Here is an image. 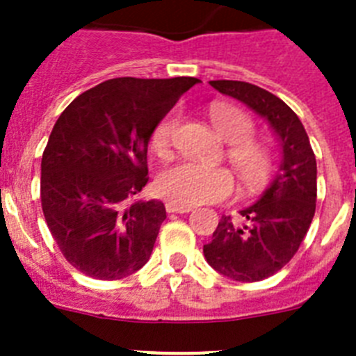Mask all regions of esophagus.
Returning a JSON list of instances; mask_svg holds the SVG:
<instances>
[{
  "label": "esophagus",
  "mask_w": 356,
  "mask_h": 356,
  "mask_svg": "<svg viewBox=\"0 0 356 356\" xmlns=\"http://www.w3.org/2000/svg\"><path fill=\"white\" fill-rule=\"evenodd\" d=\"M165 209L167 213H191L193 207H191V205H178L169 202V204H165Z\"/></svg>",
  "instance_id": "esophagus-1"
}]
</instances>
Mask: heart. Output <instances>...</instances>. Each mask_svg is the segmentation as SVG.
Returning a JSON list of instances; mask_svg holds the SVG:
<instances>
[{"instance_id":"b5f03b06","label":"heart","mask_w":356,"mask_h":356,"mask_svg":"<svg viewBox=\"0 0 356 356\" xmlns=\"http://www.w3.org/2000/svg\"><path fill=\"white\" fill-rule=\"evenodd\" d=\"M213 129L227 147V160L245 191L260 189L275 171V152L266 142L254 140V123L242 108L227 104L209 107ZM180 125V113L171 111L152 131V147L158 154H167ZM158 191L163 198L178 205H200L222 202L234 191V178L225 167H205L193 161H180L167 167L158 176Z\"/></svg>"}]
</instances>
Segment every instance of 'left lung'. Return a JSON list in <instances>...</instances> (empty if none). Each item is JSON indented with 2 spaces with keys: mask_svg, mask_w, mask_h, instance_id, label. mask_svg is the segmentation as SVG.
Returning a JSON list of instances; mask_svg holds the SVG:
<instances>
[{
  "mask_svg": "<svg viewBox=\"0 0 356 356\" xmlns=\"http://www.w3.org/2000/svg\"><path fill=\"white\" fill-rule=\"evenodd\" d=\"M209 83L266 118L282 147L277 176L260 200L240 211V222L222 216L213 240L204 245L205 260L220 275L238 282L264 280L295 257L315 216V152L298 116L278 96L245 81Z\"/></svg>",
  "mask_w": 356,
  "mask_h": 356,
  "instance_id": "1",
  "label": "left lung"
}]
</instances>
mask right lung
I'll return each mask as SVG.
<instances>
[{"instance_id":"obj_1","label":"right lung","mask_w":356,"mask_h":356,"mask_svg":"<svg viewBox=\"0 0 356 356\" xmlns=\"http://www.w3.org/2000/svg\"><path fill=\"white\" fill-rule=\"evenodd\" d=\"M198 78H114L61 113L41 158V207L70 266L120 280L142 269L165 205L131 202L145 187L152 131Z\"/></svg>"}]
</instances>
